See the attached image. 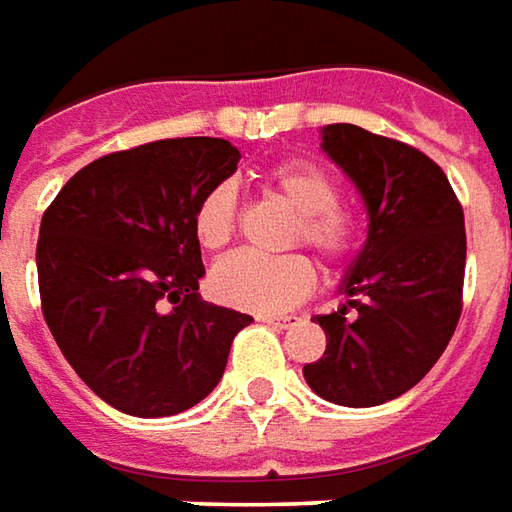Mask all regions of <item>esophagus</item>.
Instances as JSON below:
<instances>
[{"label":"esophagus","instance_id":"34e87169","mask_svg":"<svg viewBox=\"0 0 512 512\" xmlns=\"http://www.w3.org/2000/svg\"><path fill=\"white\" fill-rule=\"evenodd\" d=\"M259 321H264V324H273V327H281V329H287L290 324H293V318H290V315H259Z\"/></svg>","mask_w":512,"mask_h":512}]
</instances>
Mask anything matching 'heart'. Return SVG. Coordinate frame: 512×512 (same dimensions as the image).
<instances>
[{
	"label": "heart",
	"mask_w": 512,
	"mask_h": 512,
	"mask_svg": "<svg viewBox=\"0 0 512 512\" xmlns=\"http://www.w3.org/2000/svg\"><path fill=\"white\" fill-rule=\"evenodd\" d=\"M267 183L298 214L296 239L315 248L324 259H344L355 245V222L338 208V183L315 163H279ZM236 228V185L216 183L194 211V233L205 250L228 245ZM315 287V267L301 253L262 256L239 250L211 270V293L222 304L250 312L290 310Z\"/></svg>",
	"instance_id": "obj_1"
}]
</instances>
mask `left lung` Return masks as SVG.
<instances>
[{"label": "left lung", "instance_id": "8db88e82", "mask_svg": "<svg viewBox=\"0 0 512 512\" xmlns=\"http://www.w3.org/2000/svg\"><path fill=\"white\" fill-rule=\"evenodd\" d=\"M321 149L358 188L369 231L341 281L346 301L318 315L327 352L304 380L335 406H380L414 389L454 335L465 216L445 171L400 140L332 123Z\"/></svg>", "mask_w": 512, "mask_h": 512}]
</instances>
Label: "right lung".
Listing matches in <instances>:
<instances>
[{
  "label": "right lung",
  "instance_id": "obj_1",
  "mask_svg": "<svg viewBox=\"0 0 512 512\" xmlns=\"http://www.w3.org/2000/svg\"><path fill=\"white\" fill-rule=\"evenodd\" d=\"M222 137L154 140L92 160L44 211V321L75 375L132 417H171L222 380L250 315L200 298L194 211L236 171Z\"/></svg>",
  "mask_w": 512,
  "mask_h": 512
}]
</instances>
